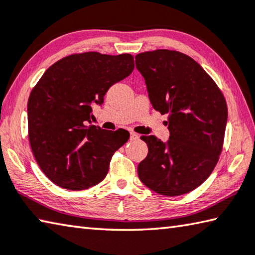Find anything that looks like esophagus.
I'll use <instances>...</instances> for the list:
<instances>
[{"label": "esophagus", "instance_id": "obj_1", "mask_svg": "<svg viewBox=\"0 0 255 255\" xmlns=\"http://www.w3.org/2000/svg\"><path fill=\"white\" fill-rule=\"evenodd\" d=\"M138 138H139V135H138V133L133 132V131H131V132H130V139H131V140L138 139Z\"/></svg>", "mask_w": 255, "mask_h": 255}]
</instances>
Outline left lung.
<instances>
[{
	"mask_svg": "<svg viewBox=\"0 0 255 255\" xmlns=\"http://www.w3.org/2000/svg\"><path fill=\"white\" fill-rule=\"evenodd\" d=\"M155 110L168 114L169 140L141 136L148 154L138 176L151 191L178 196L208 178L223 149L228 106L215 81L195 60L174 50L136 55Z\"/></svg>",
	"mask_w": 255,
	"mask_h": 255,
	"instance_id": "8db88e82",
	"label": "left lung"
}]
</instances>
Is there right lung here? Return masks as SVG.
Instances as JSON below:
<instances>
[{
    "label": "right lung",
    "mask_w": 255,
    "mask_h": 255,
    "mask_svg": "<svg viewBox=\"0 0 255 255\" xmlns=\"http://www.w3.org/2000/svg\"><path fill=\"white\" fill-rule=\"evenodd\" d=\"M133 67L129 53H75L53 63L40 78L27 101V130L36 163L51 182L81 191L106 177L113 155L127 142L129 132L87 123L92 106L103 104L109 88Z\"/></svg>",
    "instance_id": "obj_1"
}]
</instances>
